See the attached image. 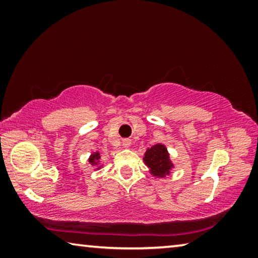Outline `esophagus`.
I'll return each instance as SVG.
<instances>
[{"instance_id": "esophagus-1", "label": "esophagus", "mask_w": 258, "mask_h": 258, "mask_svg": "<svg viewBox=\"0 0 258 258\" xmlns=\"http://www.w3.org/2000/svg\"><path fill=\"white\" fill-rule=\"evenodd\" d=\"M131 143H132V142H131L130 139H124L123 140V146L126 147V148H128L131 146Z\"/></svg>"}]
</instances>
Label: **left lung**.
<instances>
[{"label": "left lung", "mask_w": 258, "mask_h": 258, "mask_svg": "<svg viewBox=\"0 0 258 258\" xmlns=\"http://www.w3.org/2000/svg\"><path fill=\"white\" fill-rule=\"evenodd\" d=\"M145 164L150 168V173L157 177L168 175L173 167L169 155L164 145H156L149 148L145 154Z\"/></svg>", "instance_id": "8db88e82"}]
</instances>
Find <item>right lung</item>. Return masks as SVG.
Segmentation results:
<instances>
[{"label":"right lung","mask_w":258,"mask_h":258,"mask_svg":"<svg viewBox=\"0 0 258 258\" xmlns=\"http://www.w3.org/2000/svg\"><path fill=\"white\" fill-rule=\"evenodd\" d=\"M99 159H100V154L99 152H95V154H92L91 155V157H90V159H89V161L92 165H97L98 164V161H99ZM98 168H100V167H98Z\"/></svg>","instance_id":"add662e5"}]
</instances>
